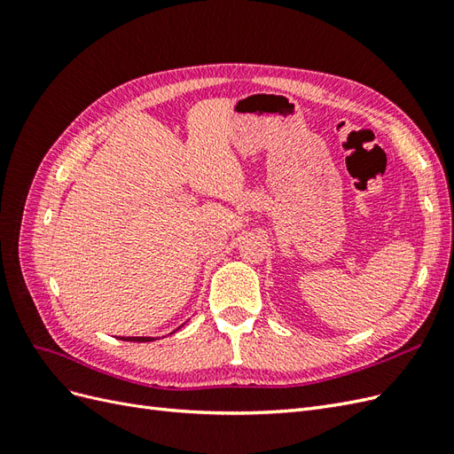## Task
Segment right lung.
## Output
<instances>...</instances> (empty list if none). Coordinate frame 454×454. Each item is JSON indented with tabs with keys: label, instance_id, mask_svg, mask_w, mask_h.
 <instances>
[{
	"label": "right lung",
	"instance_id": "obj_1",
	"mask_svg": "<svg viewBox=\"0 0 454 454\" xmlns=\"http://www.w3.org/2000/svg\"><path fill=\"white\" fill-rule=\"evenodd\" d=\"M122 340H132V342H149V340H155V337H122Z\"/></svg>",
	"mask_w": 454,
	"mask_h": 454
}]
</instances>
